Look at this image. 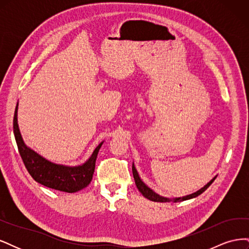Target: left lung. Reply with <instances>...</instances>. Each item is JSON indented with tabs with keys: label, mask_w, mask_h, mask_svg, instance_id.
Wrapping results in <instances>:
<instances>
[{
	"label": "left lung",
	"mask_w": 249,
	"mask_h": 249,
	"mask_svg": "<svg viewBox=\"0 0 249 249\" xmlns=\"http://www.w3.org/2000/svg\"><path fill=\"white\" fill-rule=\"evenodd\" d=\"M132 170H133V177H134V179H135V184H136L138 190L141 192V194L144 197H146L147 199L153 200V201H157V202H167V201H171V200L173 202H178V201H183V200H187V199H191V198L196 197V196H198V195H200L202 192H205L208 189V188L210 187V185L212 184L214 180H215V178H216V177L213 178L206 186H203L201 189H199L196 192H194V193L189 194V195H186V196H183V197H177V198L170 199V198H167V197L160 196L159 194H157L156 192H154L152 189H150V188H148L144 183H143L142 180H141V178H139V175H138L136 168H135L134 163H133V166H132Z\"/></svg>",
	"instance_id": "1"
}]
</instances>
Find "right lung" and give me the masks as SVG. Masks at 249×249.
<instances>
[{
    "mask_svg": "<svg viewBox=\"0 0 249 249\" xmlns=\"http://www.w3.org/2000/svg\"><path fill=\"white\" fill-rule=\"evenodd\" d=\"M18 103L13 117V133L22 162L31 177L37 183L59 191L73 193L84 189L92 179L96 157L103 142L96 146L91 157L79 166L52 163L25 144L18 124Z\"/></svg>",
    "mask_w": 249,
    "mask_h": 249,
    "instance_id": "1",
    "label": "right lung"
}]
</instances>
